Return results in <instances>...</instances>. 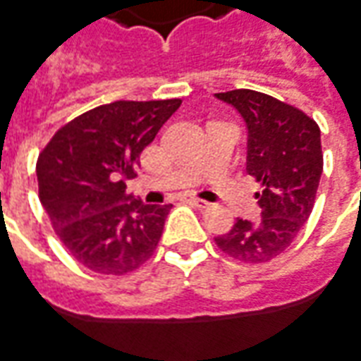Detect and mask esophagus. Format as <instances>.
<instances>
[{"label":"esophagus","instance_id":"34e87169","mask_svg":"<svg viewBox=\"0 0 361 361\" xmlns=\"http://www.w3.org/2000/svg\"><path fill=\"white\" fill-rule=\"evenodd\" d=\"M185 201H188V203H191L193 207H199V209H207V207H209V203H207V201H203V199H199V197H188Z\"/></svg>","mask_w":361,"mask_h":361}]
</instances>
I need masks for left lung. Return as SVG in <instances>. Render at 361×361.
Returning a JSON list of instances; mask_svg holds the SVG:
<instances>
[{
	"mask_svg": "<svg viewBox=\"0 0 361 361\" xmlns=\"http://www.w3.org/2000/svg\"><path fill=\"white\" fill-rule=\"evenodd\" d=\"M233 105L248 127L246 172L256 178L262 219H236L216 236L221 250L246 264H266L286 252L311 216L322 173L321 128L286 102L254 90L215 93Z\"/></svg>",
	"mask_w": 361,
	"mask_h": 361,
	"instance_id": "obj_1",
	"label": "left lung"
}]
</instances>
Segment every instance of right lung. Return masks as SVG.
Returning <instances> with one entry per match:
<instances>
[{
  "label": "right lung",
  "instance_id": "1",
  "mask_svg": "<svg viewBox=\"0 0 361 361\" xmlns=\"http://www.w3.org/2000/svg\"><path fill=\"white\" fill-rule=\"evenodd\" d=\"M181 99L113 102L60 127L37 160L39 199L58 238L95 274L125 276L152 258L172 205L127 195L140 152Z\"/></svg>",
  "mask_w": 361,
  "mask_h": 361
}]
</instances>
